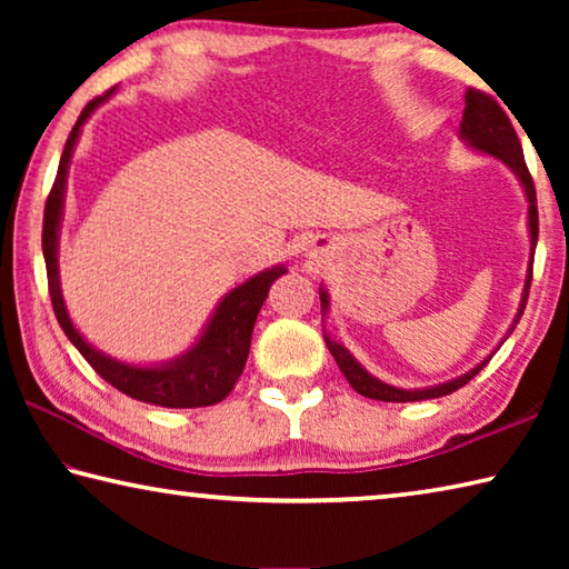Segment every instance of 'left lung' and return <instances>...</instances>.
<instances>
[{
  "label": "left lung",
  "mask_w": 569,
  "mask_h": 569,
  "mask_svg": "<svg viewBox=\"0 0 569 569\" xmlns=\"http://www.w3.org/2000/svg\"><path fill=\"white\" fill-rule=\"evenodd\" d=\"M459 140L465 142L467 148H471L479 156H489L502 162L509 170L515 172V178L519 180V186L525 190V198H527V230H529V266H527V278H525V288H522V298H519V308H517V316L512 326H509L505 339L497 343V349L502 346L509 333L515 331V326L519 321V316L525 311V303H527V293H529V283H532V258H535V248H537V192H535V182L532 176H529V170L525 166V152L522 146H519V138L512 128V122H509L507 114L502 112V108L489 98V94L479 92V90H467L465 94V114H461V122H459ZM319 296H321V313L326 316L331 311V296L326 291V286L319 288ZM323 339L326 346H329L331 356L339 363L341 373L346 377V381L351 383V387L361 393V397H369V399H377V401H421V399H437V397H447V393L457 391L459 387H465L469 379H475L477 373L485 369L487 361L492 359L495 351L487 356V359H481L477 366H471L469 371L459 373V377L449 379V381H441L435 383V387H421V389H401V387H391V383L381 381L373 377L363 369V366L356 361V356L346 349L341 341L331 339L329 333L323 331Z\"/></svg>",
  "instance_id": "1"
}]
</instances>
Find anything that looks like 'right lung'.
<instances>
[{
  "label": "right lung",
  "mask_w": 569,
  "mask_h": 569,
  "mask_svg": "<svg viewBox=\"0 0 569 569\" xmlns=\"http://www.w3.org/2000/svg\"><path fill=\"white\" fill-rule=\"evenodd\" d=\"M114 90L112 88L94 98L88 108L77 118L70 138L64 142L60 168H57L54 186L50 190L44 206V226H42V253L47 263V281H50V296L57 321H60L67 339L74 343L88 363L92 366L100 377L112 383L114 389L128 393V397L156 403V407L168 409H196V407H213V403L223 401L230 389L236 387L240 373L250 351V336H253V326L258 319V311L266 301L268 291L278 276L286 273V266H271L266 271L250 276L248 281L236 286L220 298L218 306L206 321L203 331L190 346L178 356L168 361L158 363H130L120 361L114 356L100 351L92 346L80 329L72 323L70 311H67L62 283H60V228H62V213H64V196H67V176H70V162L74 156L77 140L82 134V124L90 120V114L108 102Z\"/></svg>",
  "instance_id": "1"
}]
</instances>
